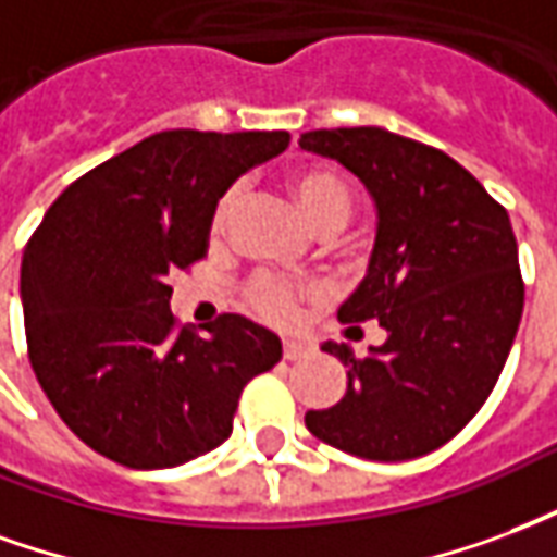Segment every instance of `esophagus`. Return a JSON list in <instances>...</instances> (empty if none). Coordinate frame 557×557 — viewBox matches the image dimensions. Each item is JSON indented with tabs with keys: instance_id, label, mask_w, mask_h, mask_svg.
Returning <instances> with one entry per match:
<instances>
[{
	"instance_id": "esophagus-1",
	"label": "esophagus",
	"mask_w": 557,
	"mask_h": 557,
	"mask_svg": "<svg viewBox=\"0 0 557 557\" xmlns=\"http://www.w3.org/2000/svg\"><path fill=\"white\" fill-rule=\"evenodd\" d=\"M306 356H311V347H308L306 341L284 338V359H287V362H299V359H306Z\"/></svg>"
}]
</instances>
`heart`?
Segmentation results:
<instances>
[{"label":"heart","instance_id":"b5f03b06","mask_svg":"<svg viewBox=\"0 0 557 557\" xmlns=\"http://www.w3.org/2000/svg\"><path fill=\"white\" fill-rule=\"evenodd\" d=\"M290 189H294L296 201L302 207L308 222L318 231L329 228V225H341V228L347 225V219L352 213V198L347 184L335 172H329V169H306V172L294 174ZM237 201L239 186H231L228 193L219 198L216 210H213V234L225 231ZM249 302L261 318L287 323V320L296 318L299 294L278 275L261 273L249 284Z\"/></svg>","mask_w":557,"mask_h":557}]
</instances>
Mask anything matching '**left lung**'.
I'll return each mask as SVG.
<instances>
[{
    "instance_id": "obj_1",
    "label": "left lung",
    "mask_w": 557,
    "mask_h": 557,
    "mask_svg": "<svg viewBox=\"0 0 557 557\" xmlns=\"http://www.w3.org/2000/svg\"><path fill=\"white\" fill-rule=\"evenodd\" d=\"M299 148L341 162L371 195V261L338 320L385 329L364 359L323 341L347 392L308 409L306 428L364 460L424 457L478 416L517 338L525 287L510 216L448 153L383 127L311 129Z\"/></svg>"
}]
</instances>
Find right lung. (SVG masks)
<instances>
[{"mask_svg": "<svg viewBox=\"0 0 557 557\" xmlns=\"http://www.w3.org/2000/svg\"><path fill=\"white\" fill-rule=\"evenodd\" d=\"M284 129H165L73 181L20 267L28 362L79 440L127 469L219 448L282 341L239 314L177 329L169 275L201 261L219 198L278 157Z\"/></svg>", "mask_w": 557, "mask_h": 557, "instance_id": "add662e5", "label": "right lung"}]
</instances>
